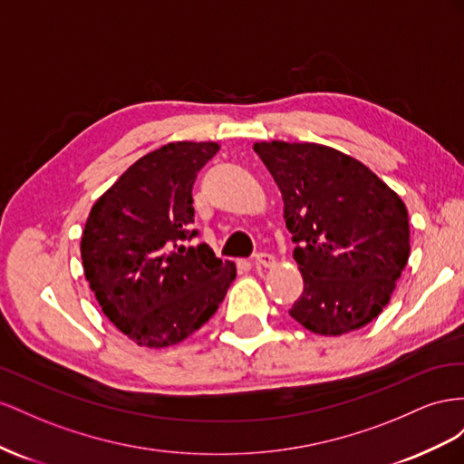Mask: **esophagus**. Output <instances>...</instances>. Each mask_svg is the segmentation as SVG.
Listing matches in <instances>:
<instances>
[{"instance_id": "esophagus-1", "label": "esophagus", "mask_w": 464, "mask_h": 464, "mask_svg": "<svg viewBox=\"0 0 464 464\" xmlns=\"http://www.w3.org/2000/svg\"><path fill=\"white\" fill-rule=\"evenodd\" d=\"M255 262L258 264V266H262V268H272L274 264H276V258L270 253H258L255 256Z\"/></svg>"}]
</instances>
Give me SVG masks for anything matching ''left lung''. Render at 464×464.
<instances>
[{
  "label": "left lung",
  "mask_w": 464,
  "mask_h": 464,
  "mask_svg": "<svg viewBox=\"0 0 464 464\" xmlns=\"http://www.w3.org/2000/svg\"><path fill=\"white\" fill-rule=\"evenodd\" d=\"M284 198L303 294L289 314L321 336L372 323L410 256L408 209L372 169L309 141H256Z\"/></svg>",
  "instance_id": "left-lung-1"
}]
</instances>
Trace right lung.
I'll list each match as a JSON object with an SVG mask.
<instances>
[{
  "mask_svg": "<svg viewBox=\"0 0 464 464\" xmlns=\"http://www.w3.org/2000/svg\"><path fill=\"white\" fill-rule=\"evenodd\" d=\"M216 141H173L131 165L91 208L82 260L109 321L138 346L169 348L209 321L235 264L196 237L192 187Z\"/></svg>",
  "mask_w": 464,
  "mask_h": 464,
  "instance_id": "obj_1",
  "label": "right lung"
}]
</instances>
